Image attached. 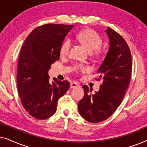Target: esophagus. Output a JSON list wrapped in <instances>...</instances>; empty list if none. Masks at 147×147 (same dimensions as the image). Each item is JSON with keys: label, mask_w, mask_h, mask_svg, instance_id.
Listing matches in <instances>:
<instances>
[{"label": "esophagus", "mask_w": 147, "mask_h": 147, "mask_svg": "<svg viewBox=\"0 0 147 147\" xmlns=\"http://www.w3.org/2000/svg\"><path fill=\"white\" fill-rule=\"evenodd\" d=\"M78 87H80V85L78 83H76V82H71V84H70V88H71V89Z\"/></svg>", "instance_id": "obj_1"}]
</instances>
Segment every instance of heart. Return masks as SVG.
<instances>
[{
  "label": "heart",
  "mask_w": 147,
  "mask_h": 147,
  "mask_svg": "<svg viewBox=\"0 0 147 147\" xmlns=\"http://www.w3.org/2000/svg\"><path fill=\"white\" fill-rule=\"evenodd\" d=\"M76 39L84 47H85L94 57H100L104 53L105 49L101 46L102 38L97 32L92 29H84L76 35ZM71 41L66 39L60 46L59 53L62 56H66L69 54L71 48ZM76 73H86L90 70L88 66L84 65H76L74 67Z\"/></svg>",
  "instance_id": "obj_1"
}]
</instances>
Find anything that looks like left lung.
<instances>
[{
  "label": "left lung",
  "mask_w": 147,
  "mask_h": 147,
  "mask_svg": "<svg viewBox=\"0 0 147 147\" xmlns=\"http://www.w3.org/2000/svg\"><path fill=\"white\" fill-rule=\"evenodd\" d=\"M106 32L110 47L96 79L102 80V84L94 94L87 86H82L84 96L78 103L80 115L92 123L104 121L114 114L122 103L131 78L132 57L127 43L111 28Z\"/></svg>",
  "instance_id": "8db88e82"
}]
</instances>
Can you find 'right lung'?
Masks as SVG:
<instances>
[{
  "instance_id": "add662e5",
  "label": "right lung",
  "mask_w": 147,
  "mask_h": 147,
  "mask_svg": "<svg viewBox=\"0 0 147 147\" xmlns=\"http://www.w3.org/2000/svg\"><path fill=\"white\" fill-rule=\"evenodd\" d=\"M74 25L45 24L33 30L22 46L18 62L17 82L21 104L30 115L49 118L57 110V101L69 88L68 81L53 78L48 70L59 59V49Z\"/></svg>"
}]
</instances>
